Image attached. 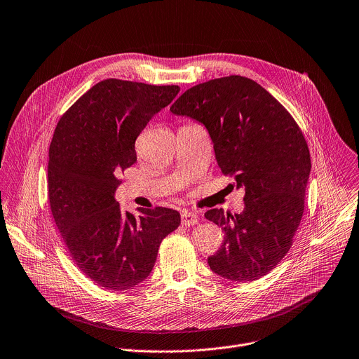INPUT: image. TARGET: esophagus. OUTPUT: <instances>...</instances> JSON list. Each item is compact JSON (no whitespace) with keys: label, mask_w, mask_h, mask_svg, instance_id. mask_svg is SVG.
Wrapping results in <instances>:
<instances>
[{"label":"esophagus","mask_w":359,"mask_h":359,"mask_svg":"<svg viewBox=\"0 0 359 359\" xmlns=\"http://www.w3.org/2000/svg\"><path fill=\"white\" fill-rule=\"evenodd\" d=\"M180 218H182V224L183 225H194L198 222V217L196 212H190L187 210H183L182 214H180Z\"/></svg>","instance_id":"34e87169"}]
</instances>
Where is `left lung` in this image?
<instances>
[{
    "instance_id": "obj_1",
    "label": "left lung",
    "mask_w": 359,
    "mask_h": 359,
    "mask_svg": "<svg viewBox=\"0 0 359 359\" xmlns=\"http://www.w3.org/2000/svg\"><path fill=\"white\" fill-rule=\"evenodd\" d=\"M170 111L207 128L221 172L245 187L241 214L205 212L224 232L207 259L211 271L233 282L261 279L285 258L303 217L311 161L300 127L261 84L236 74L193 86Z\"/></svg>"
}]
</instances>
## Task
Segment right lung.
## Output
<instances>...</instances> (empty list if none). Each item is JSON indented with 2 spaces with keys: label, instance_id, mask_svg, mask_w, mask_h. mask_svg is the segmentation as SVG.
<instances>
[{
  "label": "right lung",
  "instance_id": "add662e5",
  "mask_svg": "<svg viewBox=\"0 0 359 359\" xmlns=\"http://www.w3.org/2000/svg\"><path fill=\"white\" fill-rule=\"evenodd\" d=\"M179 90L102 80L62 115L53 133L50 211L73 262L104 289L128 290L145 280L162 240L180 224L176 210L140 208L135 215L114 200L119 175L137 162L138 135Z\"/></svg>",
  "mask_w": 359,
  "mask_h": 359
}]
</instances>
